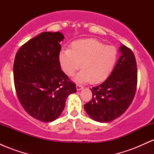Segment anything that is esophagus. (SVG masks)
<instances>
[{"label":"esophagus","instance_id":"esophagus-1","mask_svg":"<svg viewBox=\"0 0 154 154\" xmlns=\"http://www.w3.org/2000/svg\"><path fill=\"white\" fill-rule=\"evenodd\" d=\"M76 88H77V91H79L83 89V87L82 85H76Z\"/></svg>","mask_w":154,"mask_h":154}]
</instances>
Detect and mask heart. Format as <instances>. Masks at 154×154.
Masks as SVG:
<instances>
[{"label": "heart", "instance_id": "b5f03b06", "mask_svg": "<svg viewBox=\"0 0 154 154\" xmlns=\"http://www.w3.org/2000/svg\"><path fill=\"white\" fill-rule=\"evenodd\" d=\"M117 50L112 45L95 40L86 39L72 43L70 50L63 49L59 54V63L66 75L76 76L79 82L91 81L93 84L106 80L111 75L117 59Z\"/></svg>", "mask_w": 154, "mask_h": 154}]
</instances>
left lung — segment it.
Returning a JSON list of instances; mask_svg holds the SVG:
<instances>
[{"instance_id": "8db88e82", "label": "left lung", "mask_w": 154, "mask_h": 154, "mask_svg": "<svg viewBox=\"0 0 154 154\" xmlns=\"http://www.w3.org/2000/svg\"><path fill=\"white\" fill-rule=\"evenodd\" d=\"M120 57L109 77L91 88L93 98L84 106L94 121L109 122L125 112L131 104L137 87V64L132 51L121 45Z\"/></svg>"}]
</instances>
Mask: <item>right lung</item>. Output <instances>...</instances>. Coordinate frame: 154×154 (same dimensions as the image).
<instances>
[{
  "instance_id": "obj_1",
  "label": "right lung",
  "mask_w": 154,
  "mask_h": 154,
  "mask_svg": "<svg viewBox=\"0 0 154 154\" xmlns=\"http://www.w3.org/2000/svg\"><path fill=\"white\" fill-rule=\"evenodd\" d=\"M59 32H42L19 48L14 63V80L23 108L35 119L51 122L61 115L67 97L77 91L61 69Z\"/></svg>"
}]
</instances>
